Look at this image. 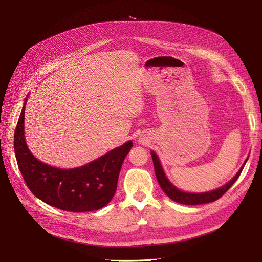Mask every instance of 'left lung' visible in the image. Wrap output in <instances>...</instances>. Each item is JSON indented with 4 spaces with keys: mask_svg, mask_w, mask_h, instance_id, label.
<instances>
[{
    "mask_svg": "<svg viewBox=\"0 0 262 262\" xmlns=\"http://www.w3.org/2000/svg\"><path fill=\"white\" fill-rule=\"evenodd\" d=\"M153 158V163H154V170H155V175L157 178L158 184H160L161 188L163 189V191L167 194L171 200H173L175 202L181 203V204H188V205H196V204H203V203H210L213 201H216L217 199L223 195L227 190L231 188L234 182L237 180V178L239 177V175L242 173V170L244 168V166L246 164V160L245 163L243 164L242 168L239 169V171L236 173V176L231 180L228 181L226 185H224L223 187H221L216 190H213V191L210 192H203V193H188V192H184L180 191L176 187H173L170 182L168 181V179L166 178L164 170L161 166L160 161H158V157L156 156V154L154 152L150 153Z\"/></svg>",
    "mask_w": 262,
    "mask_h": 262,
    "instance_id": "1",
    "label": "left lung"
}]
</instances>
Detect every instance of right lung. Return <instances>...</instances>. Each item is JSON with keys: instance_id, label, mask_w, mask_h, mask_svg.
I'll list each match as a JSON object with an SVG mask.
<instances>
[{"instance_id": "obj_1", "label": "right lung", "mask_w": 262, "mask_h": 262, "mask_svg": "<svg viewBox=\"0 0 262 262\" xmlns=\"http://www.w3.org/2000/svg\"><path fill=\"white\" fill-rule=\"evenodd\" d=\"M21 109L14 133V150L21 176L37 198L54 208L71 212L96 211L107 205L116 193L122 163L133 143L110 150L90 164L73 169H60L38 161L24 137Z\"/></svg>"}]
</instances>
